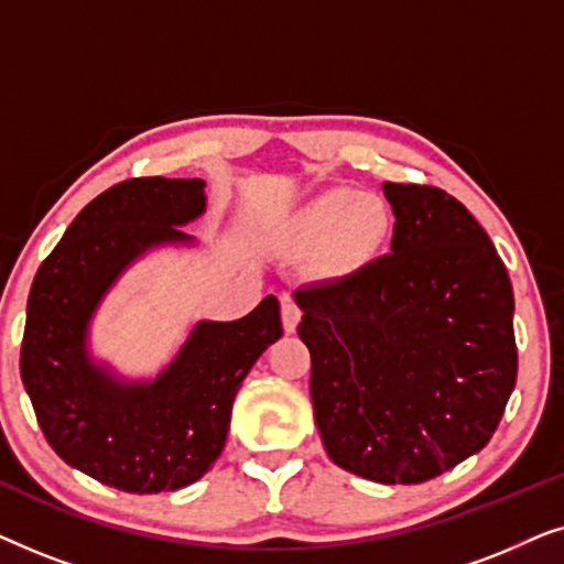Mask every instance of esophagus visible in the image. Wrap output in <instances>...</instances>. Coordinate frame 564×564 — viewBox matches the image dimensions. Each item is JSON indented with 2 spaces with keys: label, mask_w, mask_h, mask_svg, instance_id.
<instances>
[{
  "label": "esophagus",
  "mask_w": 564,
  "mask_h": 564,
  "mask_svg": "<svg viewBox=\"0 0 564 564\" xmlns=\"http://www.w3.org/2000/svg\"><path fill=\"white\" fill-rule=\"evenodd\" d=\"M300 318H303V311H300V305L290 295H284L282 297V326H284V330H288V334H295Z\"/></svg>",
  "instance_id": "obj_1"
}]
</instances>
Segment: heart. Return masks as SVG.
<instances>
[{"instance_id":"1","label":"heart","mask_w":564,"mask_h":564,"mask_svg":"<svg viewBox=\"0 0 564 564\" xmlns=\"http://www.w3.org/2000/svg\"><path fill=\"white\" fill-rule=\"evenodd\" d=\"M395 226V210L382 195L336 187L292 215L288 238L300 251H318L323 274L354 276L388 251Z\"/></svg>"}]
</instances>
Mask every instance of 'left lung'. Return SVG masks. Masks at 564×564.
<instances>
[{
  "mask_svg": "<svg viewBox=\"0 0 564 564\" xmlns=\"http://www.w3.org/2000/svg\"><path fill=\"white\" fill-rule=\"evenodd\" d=\"M392 253L295 292L323 446L346 473L415 485L496 434L519 351L513 290L496 246L457 197L382 184Z\"/></svg>",
  "mask_w": 564,
  "mask_h": 564,
  "instance_id": "left-lung-1",
  "label": "left lung"
}]
</instances>
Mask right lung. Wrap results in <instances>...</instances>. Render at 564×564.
<instances>
[{"instance_id": "obj_1", "label": "right lung", "mask_w": 564, "mask_h": 564, "mask_svg": "<svg viewBox=\"0 0 564 564\" xmlns=\"http://www.w3.org/2000/svg\"><path fill=\"white\" fill-rule=\"evenodd\" d=\"M203 180L135 176L91 199L43 259L28 297L20 375L45 438L66 465L126 492L180 490L220 457L230 408L253 361L282 336L280 303L241 321H203L153 382H118L87 354L91 313L145 249L189 241Z\"/></svg>"}]
</instances>
